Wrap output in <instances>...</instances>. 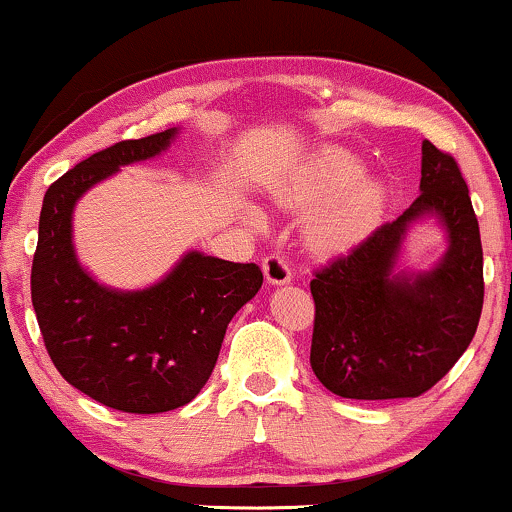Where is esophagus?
<instances>
[{
  "label": "esophagus",
  "instance_id": "obj_1",
  "mask_svg": "<svg viewBox=\"0 0 512 512\" xmlns=\"http://www.w3.org/2000/svg\"><path fill=\"white\" fill-rule=\"evenodd\" d=\"M262 269H264V276H267V281L274 283V286H283V283L291 281V264H288L286 257H281L279 252L264 257Z\"/></svg>",
  "mask_w": 512,
  "mask_h": 512
}]
</instances>
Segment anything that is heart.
Wrapping results in <instances>:
<instances>
[{
  "label": "heart",
  "instance_id": "heart-1",
  "mask_svg": "<svg viewBox=\"0 0 512 512\" xmlns=\"http://www.w3.org/2000/svg\"><path fill=\"white\" fill-rule=\"evenodd\" d=\"M362 162L341 147H326L312 162L303 183L305 200H326L312 221V240L324 250L346 248L372 229L384 205V186L360 178Z\"/></svg>",
  "mask_w": 512,
  "mask_h": 512
}]
</instances>
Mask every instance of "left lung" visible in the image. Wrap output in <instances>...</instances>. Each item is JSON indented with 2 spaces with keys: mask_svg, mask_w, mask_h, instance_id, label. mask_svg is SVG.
Returning a JSON list of instances; mask_svg holds the SVG:
<instances>
[{
  "mask_svg": "<svg viewBox=\"0 0 512 512\" xmlns=\"http://www.w3.org/2000/svg\"><path fill=\"white\" fill-rule=\"evenodd\" d=\"M420 197L348 252L315 269L310 365L331 393L355 400L417 398L451 372L477 331L484 257L470 190L453 155L424 140ZM436 213L447 257L417 280L393 277L407 224Z\"/></svg>",
  "mask_w": 512,
  "mask_h": 512,
  "instance_id": "obj_1",
  "label": "left lung"
}]
</instances>
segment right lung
Masks as SVG:
<instances>
[{
  "label": "right lung",
  "mask_w": 512,
  "mask_h": 512,
  "mask_svg": "<svg viewBox=\"0 0 512 512\" xmlns=\"http://www.w3.org/2000/svg\"><path fill=\"white\" fill-rule=\"evenodd\" d=\"M176 128L121 140L83 159L47 188L30 295L59 374L97 403L135 415L181 408L212 374L233 315L262 286L257 264L188 252L162 283L109 291L80 269L71 212L80 195L123 164L155 157Z\"/></svg>",
  "instance_id": "add662e5"
}]
</instances>
